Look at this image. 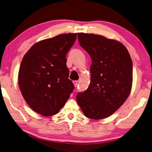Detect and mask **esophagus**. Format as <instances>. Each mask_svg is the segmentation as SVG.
Here are the masks:
<instances>
[{
    "instance_id": "obj_1",
    "label": "esophagus",
    "mask_w": 152,
    "mask_h": 152,
    "mask_svg": "<svg viewBox=\"0 0 152 152\" xmlns=\"http://www.w3.org/2000/svg\"><path fill=\"white\" fill-rule=\"evenodd\" d=\"M73 83H74V86H75V87H76L77 86V85H78V81H73Z\"/></svg>"
}]
</instances>
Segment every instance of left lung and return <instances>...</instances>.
I'll return each mask as SVG.
<instances>
[{"instance_id":"8db88e82","label":"left lung","mask_w":152,"mask_h":152,"mask_svg":"<svg viewBox=\"0 0 152 152\" xmlns=\"http://www.w3.org/2000/svg\"><path fill=\"white\" fill-rule=\"evenodd\" d=\"M80 45L90 55L91 83L76 100L86 117H109L126 100L132 83V62L126 48L117 40L94 34H78Z\"/></svg>"}]
</instances>
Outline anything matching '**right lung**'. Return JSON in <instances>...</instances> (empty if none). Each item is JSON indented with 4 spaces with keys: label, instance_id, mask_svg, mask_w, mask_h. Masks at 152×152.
<instances>
[{
    "label": "right lung",
    "instance_id": "right-lung-1",
    "mask_svg": "<svg viewBox=\"0 0 152 152\" xmlns=\"http://www.w3.org/2000/svg\"><path fill=\"white\" fill-rule=\"evenodd\" d=\"M76 33L63 34L35 43L21 61L18 85L32 110L44 116L59 112L74 85L68 78L66 55L75 42Z\"/></svg>",
    "mask_w": 152,
    "mask_h": 152
}]
</instances>
